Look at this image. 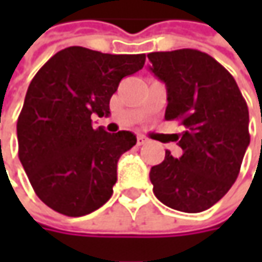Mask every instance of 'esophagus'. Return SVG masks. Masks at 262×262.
<instances>
[{"label": "esophagus", "mask_w": 262, "mask_h": 262, "mask_svg": "<svg viewBox=\"0 0 262 262\" xmlns=\"http://www.w3.org/2000/svg\"><path fill=\"white\" fill-rule=\"evenodd\" d=\"M147 143V138L144 136H138L137 137V144L138 146H144Z\"/></svg>", "instance_id": "obj_1"}]
</instances>
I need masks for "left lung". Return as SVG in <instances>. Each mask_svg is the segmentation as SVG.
Returning <instances> with one entry per match:
<instances>
[{
  "instance_id": "left-lung-1",
  "label": "left lung",
  "mask_w": 262,
  "mask_h": 262,
  "mask_svg": "<svg viewBox=\"0 0 262 262\" xmlns=\"http://www.w3.org/2000/svg\"><path fill=\"white\" fill-rule=\"evenodd\" d=\"M155 76L166 86V121L184 125L182 156L166 150L150 170L153 192L165 206L200 213L226 195L249 146V114L235 78L213 56L196 49L151 52Z\"/></svg>"
}]
</instances>
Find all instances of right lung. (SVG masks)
<instances>
[{"mask_svg": "<svg viewBox=\"0 0 262 262\" xmlns=\"http://www.w3.org/2000/svg\"><path fill=\"white\" fill-rule=\"evenodd\" d=\"M144 54L112 55L83 46L56 52L27 89L17 119L18 159L46 206L86 216L112 196L119 157L136 146L129 131L106 133L93 115H109L119 81L141 70Z\"/></svg>", "mask_w": 262, "mask_h": 262, "instance_id": "1", "label": "right lung"}]
</instances>
